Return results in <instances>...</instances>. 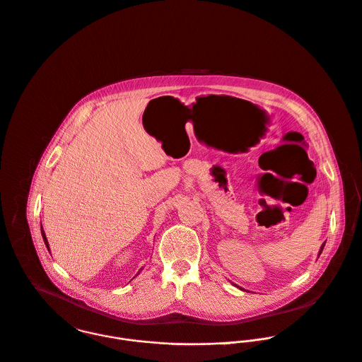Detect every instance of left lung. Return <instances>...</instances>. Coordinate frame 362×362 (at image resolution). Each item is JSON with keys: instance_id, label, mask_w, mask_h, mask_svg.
<instances>
[{"instance_id": "left-lung-1", "label": "left lung", "mask_w": 362, "mask_h": 362, "mask_svg": "<svg viewBox=\"0 0 362 362\" xmlns=\"http://www.w3.org/2000/svg\"><path fill=\"white\" fill-rule=\"evenodd\" d=\"M323 248H325V244H323V245H322V248H320V251H319V255H320V254H322V251H323Z\"/></svg>"}]
</instances>
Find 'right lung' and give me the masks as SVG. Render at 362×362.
Here are the masks:
<instances>
[{
    "label": "right lung",
    "instance_id": "obj_1",
    "mask_svg": "<svg viewBox=\"0 0 362 362\" xmlns=\"http://www.w3.org/2000/svg\"><path fill=\"white\" fill-rule=\"evenodd\" d=\"M40 233H42V237H43L45 245H46V248H47V251H49V243H47V240H46V235H45V231H43V228H42V227H40Z\"/></svg>",
    "mask_w": 362,
    "mask_h": 362
}]
</instances>
